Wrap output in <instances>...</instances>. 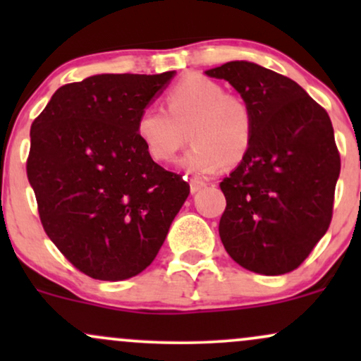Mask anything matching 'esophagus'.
<instances>
[{"instance_id": "obj_1", "label": "esophagus", "mask_w": 361, "mask_h": 361, "mask_svg": "<svg viewBox=\"0 0 361 361\" xmlns=\"http://www.w3.org/2000/svg\"><path fill=\"white\" fill-rule=\"evenodd\" d=\"M202 188H205L204 181H200V180H192V181H190V190H192V193L200 192Z\"/></svg>"}]
</instances>
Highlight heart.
Wrapping results in <instances>:
<instances>
[{"label": "heart", "mask_w": 361, "mask_h": 361, "mask_svg": "<svg viewBox=\"0 0 361 361\" xmlns=\"http://www.w3.org/2000/svg\"><path fill=\"white\" fill-rule=\"evenodd\" d=\"M166 110L146 106L135 120V135L151 159L171 163L188 132L192 149L181 166L197 176L234 166L250 151L255 115L241 94L226 93L221 82L188 76L164 97Z\"/></svg>", "instance_id": "heart-1"}]
</instances>
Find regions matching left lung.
<instances>
[{
	"label": "left lung",
	"instance_id": "obj_1",
	"mask_svg": "<svg viewBox=\"0 0 361 361\" xmlns=\"http://www.w3.org/2000/svg\"><path fill=\"white\" fill-rule=\"evenodd\" d=\"M250 103L255 134L224 178L219 234L235 263L259 275L299 268L333 217L341 159L329 115L287 76L247 61L205 71Z\"/></svg>",
	"mask_w": 361,
	"mask_h": 361
}]
</instances>
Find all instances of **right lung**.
I'll list each match as a JSON object with an SVG mask.
<instances>
[{
    "label": "right lung",
    "instance_id": "1",
    "mask_svg": "<svg viewBox=\"0 0 361 361\" xmlns=\"http://www.w3.org/2000/svg\"><path fill=\"white\" fill-rule=\"evenodd\" d=\"M175 71L97 74L61 86L30 128L27 176L45 234L73 267L118 281L146 270L190 193L135 135Z\"/></svg>",
    "mask_w": 361,
    "mask_h": 361
}]
</instances>
